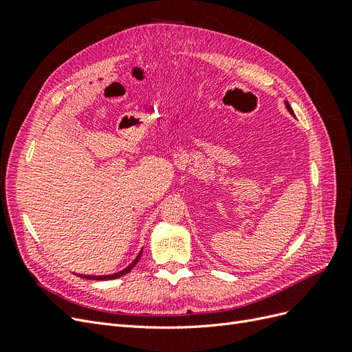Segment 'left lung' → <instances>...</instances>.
<instances>
[{
  "mask_svg": "<svg viewBox=\"0 0 352 352\" xmlns=\"http://www.w3.org/2000/svg\"><path fill=\"white\" fill-rule=\"evenodd\" d=\"M285 105H286V109H287V111H289L291 114H294V111H292V109H291V105H289V102H287V101H285Z\"/></svg>",
  "mask_w": 352,
  "mask_h": 352,
  "instance_id": "obj_1",
  "label": "left lung"
}]
</instances>
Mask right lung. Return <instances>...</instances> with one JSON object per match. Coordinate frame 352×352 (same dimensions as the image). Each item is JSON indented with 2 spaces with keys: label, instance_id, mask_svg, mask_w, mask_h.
<instances>
[{
  "label": "right lung",
  "instance_id": "right-lung-1",
  "mask_svg": "<svg viewBox=\"0 0 352 352\" xmlns=\"http://www.w3.org/2000/svg\"><path fill=\"white\" fill-rule=\"evenodd\" d=\"M141 255H142V251L138 254V257L127 265L126 269H123L122 272H119V273H114V274H107V276H88V274H78V276H80V278H83V279H91V280H111V279H117V278H120V276H124V274H127L129 273L135 265H136V263L140 261V258H141Z\"/></svg>",
  "mask_w": 352,
  "mask_h": 352
}]
</instances>
